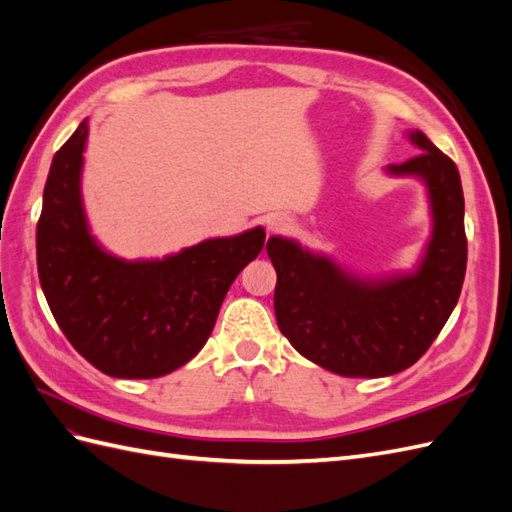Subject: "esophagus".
Segmentation results:
<instances>
[{
  "label": "esophagus",
  "instance_id": "obj_1",
  "mask_svg": "<svg viewBox=\"0 0 512 512\" xmlns=\"http://www.w3.org/2000/svg\"><path fill=\"white\" fill-rule=\"evenodd\" d=\"M267 228H269V232H286L292 228V220L286 218V215H273Z\"/></svg>",
  "mask_w": 512,
  "mask_h": 512
}]
</instances>
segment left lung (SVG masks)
Masks as SVG:
<instances>
[{
  "label": "left lung",
  "instance_id": "8db88e82",
  "mask_svg": "<svg viewBox=\"0 0 512 512\" xmlns=\"http://www.w3.org/2000/svg\"><path fill=\"white\" fill-rule=\"evenodd\" d=\"M410 141L421 156L386 170L427 185L433 230L416 271L363 280L297 241H267L277 327L305 359L339 376L382 378L408 369L459 301L468 262L459 170L423 132H410Z\"/></svg>",
  "mask_w": 512,
  "mask_h": 512
}]
</instances>
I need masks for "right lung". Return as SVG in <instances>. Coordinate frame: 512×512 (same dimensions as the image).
Instances as JSON below:
<instances>
[{"instance_id": "right-lung-1", "label": "right lung", "mask_w": 512, "mask_h": 512, "mask_svg": "<svg viewBox=\"0 0 512 512\" xmlns=\"http://www.w3.org/2000/svg\"><path fill=\"white\" fill-rule=\"evenodd\" d=\"M87 119L55 153L36 228L40 286L74 350L113 378H160L207 344L235 277L265 245L260 226L162 260H123L91 237L81 198Z\"/></svg>"}]
</instances>
